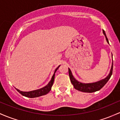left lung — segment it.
I'll use <instances>...</instances> for the list:
<instances>
[{"instance_id": "obj_1", "label": "left lung", "mask_w": 120, "mask_h": 120, "mask_svg": "<svg viewBox=\"0 0 120 120\" xmlns=\"http://www.w3.org/2000/svg\"><path fill=\"white\" fill-rule=\"evenodd\" d=\"M103 31L104 35H105V38H106V41L109 44V41L107 37H106V34H105V31L102 30ZM69 69V78H70L71 81L72 82V85H73L74 88L77 90H79V91L82 92H86V93H92V92H94L98 91V90H100V89L103 87L106 84V82L108 81V80L110 79V77H111L112 75L113 72V63L112 65L111 69H110V72H109V75H108L107 77L104 79H102L99 81H97L96 82H93V83H82V82H79L77 81L76 79L73 77V75H72V72H71V69Z\"/></svg>"}]
</instances>
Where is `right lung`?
Returning a JSON list of instances; mask_svg holds the SVG:
<instances>
[{"label":"right lung","mask_w":120,"mask_h":120,"mask_svg":"<svg viewBox=\"0 0 120 120\" xmlns=\"http://www.w3.org/2000/svg\"><path fill=\"white\" fill-rule=\"evenodd\" d=\"M60 65H59V67L55 69V72H54V74L53 76H52V79H51V81H49V82L45 86L43 87V88H41L40 89H38V90H32V91H30V92H23L21 91V90H19V89H16L18 92H19L21 94L24 96L25 97H29V98H35V97H38L41 96H44L47 94V93H48L49 92L50 90H51V88H52V85L53 84V81H54V79H55V73H56V71L57 70L58 68H59Z\"/></svg>","instance_id":"right-lung-1"}]
</instances>
